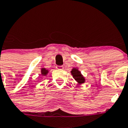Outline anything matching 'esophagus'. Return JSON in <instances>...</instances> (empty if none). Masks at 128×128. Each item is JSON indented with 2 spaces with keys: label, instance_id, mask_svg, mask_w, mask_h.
<instances>
[{
  "label": "esophagus",
  "instance_id": "esophagus-1",
  "mask_svg": "<svg viewBox=\"0 0 128 128\" xmlns=\"http://www.w3.org/2000/svg\"><path fill=\"white\" fill-rule=\"evenodd\" d=\"M56 68H57V70H63V69H64V67H63L62 66H57L56 67Z\"/></svg>",
  "mask_w": 128,
  "mask_h": 128
}]
</instances>
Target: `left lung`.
Instances as JSON below:
<instances>
[{"label":"left lung","instance_id":"8db88e82","mask_svg":"<svg viewBox=\"0 0 128 128\" xmlns=\"http://www.w3.org/2000/svg\"><path fill=\"white\" fill-rule=\"evenodd\" d=\"M71 72L72 76L75 79L76 81L78 82L79 84H83V83H84V82H85L84 77L82 75L80 71L78 70V69L73 68Z\"/></svg>","mask_w":128,"mask_h":128}]
</instances>
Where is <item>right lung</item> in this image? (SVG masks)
<instances>
[{"label": "right lung", "mask_w": 128, "mask_h": 128, "mask_svg": "<svg viewBox=\"0 0 128 128\" xmlns=\"http://www.w3.org/2000/svg\"><path fill=\"white\" fill-rule=\"evenodd\" d=\"M47 73H48V70H46L45 68L41 69V74H43V75H46Z\"/></svg>", "instance_id": "add662e5"}]
</instances>
